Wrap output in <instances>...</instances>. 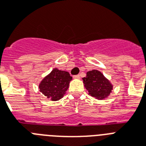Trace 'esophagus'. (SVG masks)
I'll return each instance as SVG.
<instances>
[{"label":"esophagus","instance_id":"1","mask_svg":"<svg viewBox=\"0 0 146 146\" xmlns=\"http://www.w3.org/2000/svg\"><path fill=\"white\" fill-rule=\"evenodd\" d=\"M73 78L75 79H80V76L79 75V74H78V75H74V76H73Z\"/></svg>","mask_w":146,"mask_h":146}]
</instances>
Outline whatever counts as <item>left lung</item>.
I'll return each instance as SVG.
<instances>
[{"label": "left lung", "instance_id": "obj_1", "mask_svg": "<svg viewBox=\"0 0 146 146\" xmlns=\"http://www.w3.org/2000/svg\"><path fill=\"white\" fill-rule=\"evenodd\" d=\"M83 83L89 95L96 100H106L113 90V85L110 80L98 70L87 72V76L83 78Z\"/></svg>", "mask_w": 146, "mask_h": 146}]
</instances>
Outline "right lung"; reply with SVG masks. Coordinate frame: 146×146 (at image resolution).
Returning a JSON list of instances; mask_svg holds the SVG:
<instances>
[{"mask_svg":"<svg viewBox=\"0 0 146 146\" xmlns=\"http://www.w3.org/2000/svg\"><path fill=\"white\" fill-rule=\"evenodd\" d=\"M72 80V77L68 72L55 68L42 79L38 88L46 98L51 101H58L66 93Z\"/></svg>","mask_w":146,"mask_h":146,"instance_id":"right-lung-1","label":"right lung"}]
</instances>
